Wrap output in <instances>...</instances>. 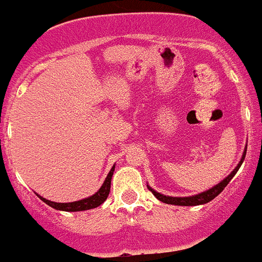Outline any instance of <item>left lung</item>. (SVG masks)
<instances>
[{
  "mask_svg": "<svg viewBox=\"0 0 262 262\" xmlns=\"http://www.w3.org/2000/svg\"><path fill=\"white\" fill-rule=\"evenodd\" d=\"M245 155H246V148L245 150H244V153H242V157H241V161L238 163L237 167L231 171V173L227 178H225V179L222 180L221 183H218L216 186H214L212 188H210V190L205 191V192H201L198 193V195H193V196H184V198H178V196H167V195H163V193L157 192V191H155L153 188H150L149 186H148V188H149L150 192L155 195V196L159 199L160 202H163V203H167V205H175V206H198V205H205V203H208L210 201H212L214 198L218 196L221 192L223 191V188L229 184V182H230L233 178H234V175L237 173V171L239 169V167H241L242 161L245 160Z\"/></svg>",
  "mask_w": 262,
  "mask_h": 262,
  "instance_id": "8db88e82",
  "label": "left lung"
}]
</instances>
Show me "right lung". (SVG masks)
Masks as SVG:
<instances>
[{
	"mask_svg": "<svg viewBox=\"0 0 262 262\" xmlns=\"http://www.w3.org/2000/svg\"><path fill=\"white\" fill-rule=\"evenodd\" d=\"M114 168L116 165H113L112 169H110L109 175L106 176L105 182L102 184V187L94 195H91V196L86 198V199H82V201H76V202H71V203H56V202H51L46 198L40 196L44 203H47L51 207H54L55 210H60V211H84V210H90V208H95L98 206H101L103 202L107 199L110 192V186H112V176L113 172H114Z\"/></svg>",
	"mask_w": 262,
	"mask_h": 262,
	"instance_id": "right-lung-1",
	"label": "right lung"
}]
</instances>
